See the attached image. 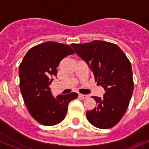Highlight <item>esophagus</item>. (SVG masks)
Instances as JSON below:
<instances>
[{
    "mask_svg": "<svg viewBox=\"0 0 149 149\" xmlns=\"http://www.w3.org/2000/svg\"><path fill=\"white\" fill-rule=\"evenodd\" d=\"M79 97H81V98H89V95H87L79 94Z\"/></svg>",
    "mask_w": 149,
    "mask_h": 149,
    "instance_id": "esophagus-1",
    "label": "esophagus"
}]
</instances>
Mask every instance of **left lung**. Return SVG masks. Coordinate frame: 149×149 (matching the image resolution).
I'll return each mask as SVG.
<instances>
[{
  "instance_id": "8db88e82",
  "label": "left lung",
  "mask_w": 149,
  "mask_h": 149,
  "mask_svg": "<svg viewBox=\"0 0 149 149\" xmlns=\"http://www.w3.org/2000/svg\"><path fill=\"white\" fill-rule=\"evenodd\" d=\"M71 46L89 65L98 86L105 90L102 98L93 97L97 106L86 112L88 121L98 128L113 127L125 113L134 91L131 63L113 43L95 40Z\"/></svg>"
}]
</instances>
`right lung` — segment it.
<instances>
[{"label": "right lung", "mask_w": 149, "mask_h": 149, "mask_svg": "<svg viewBox=\"0 0 149 149\" xmlns=\"http://www.w3.org/2000/svg\"><path fill=\"white\" fill-rule=\"evenodd\" d=\"M69 45L47 42L30 48L19 65L20 89L29 113L45 126L55 125L65 119L68 104L77 98L76 93L52 95L50 85L63 58L73 54Z\"/></svg>", "instance_id": "right-lung-1"}]
</instances>
